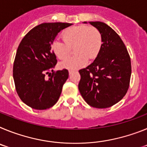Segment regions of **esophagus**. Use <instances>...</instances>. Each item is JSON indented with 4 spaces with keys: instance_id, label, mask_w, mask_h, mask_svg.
Returning <instances> with one entry per match:
<instances>
[{
    "instance_id": "obj_1",
    "label": "esophagus",
    "mask_w": 147,
    "mask_h": 147,
    "mask_svg": "<svg viewBox=\"0 0 147 147\" xmlns=\"http://www.w3.org/2000/svg\"><path fill=\"white\" fill-rule=\"evenodd\" d=\"M68 72H69V74L71 75V74H72L73 73H74V71H71V70H70V71H68Z\"/></svg>"
}]
</instances>
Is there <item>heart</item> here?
I'll list each match as a JSON object with an SVG mask.
<instances>
[{
    "instance_id": "b5f03b06",
    "label": "heart",
    "mask_w": 147,
    "mask_h": 147,
    "mask_svg": "<svg viewBox=\"0 0 147 147\" xmlns=\"http://www.w3.org/2000/svg\"><path fill=\"white\" fill-rule=\"evenodd\" d=\"M63 41L55 40L52 42V51L59 59L68 56L70 48H74L76 55L65 59L59 63L61 68L76 70L87 64L88 58L93 59L102 47V35L96 28L87 26L71 27L62 33Z\"/></svg>"
}]
</instances>
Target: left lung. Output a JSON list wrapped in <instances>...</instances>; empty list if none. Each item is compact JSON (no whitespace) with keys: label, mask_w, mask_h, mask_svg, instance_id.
Segmentation results:
<instances>
[{"label":"left lung","mask_w":147,"mask_h":147,"mask_svg":"<svg viewBox=\"0 0 147 147\" xmlns=\"http://www.w3.org/2000/svg\"><path fill=\"white\" fill-rule=\"evenodd\" d=\"M88 23L100 32L102 44L95 60L79 71L81 80L78 87L90 106L107 108L127 93L131 76L130 57L121 37L111 27L99 21Z\"/></svg>","instance_id":"1"}]
</instances>
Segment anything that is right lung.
Listing matches in <instances>:
<instances>
[{"label":"right lung","mask_w":147,"mask_h":147,"mask_svg":"<svg viewBox=\"0 0 147 147\" xmlns=\"http://www.w3.org/2000/svg\"><path fill=\"white\" fill-rule=\"evenodd\" d=\"M72 25L67 23L40 24L30 30L18 46L13 78L19 97L32 108H50L60 96L68 71H54L57 60L51 45L61 31ZM45 74H49V79L45 78Z\"/></svg>","instance_id":"right-lung-1"}]
</instances>
